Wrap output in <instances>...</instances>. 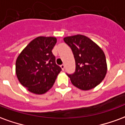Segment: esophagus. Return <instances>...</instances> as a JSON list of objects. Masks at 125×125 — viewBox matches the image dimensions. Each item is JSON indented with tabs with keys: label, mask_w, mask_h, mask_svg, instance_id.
I'll list each match as a JSON object with an SVG mask.
<instances>
[{
	"label": "esophagus",
	"mask_w": 125,
	"mask_h": 125,
	"mask_svg": "<svg viewBox=\"0 0 125 125\" xmlns=\"http://www.w3.org/2000/svg\"><path fill=\"white\" fill-rule=\"evenodd\" d=\"M60 67H61V68H62V70L63 71L64 70V69H65V65H64V64H62V65H60Z\"/></svg>",
	"instance_id": "34e87169"
}]
</instances>
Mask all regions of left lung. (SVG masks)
<instances>
[{"label": "left lung", "instance_id": "obj_1", "mask_svg": "<svg viewBox=\"0 0 125 125\" xmlns=\"http://www.w3.org/2000/svg\"><path fill=\"white\" fill-rule=\"evenodd\" d=\"M73 52L76 70L68 74L74 86L88 90L98 86L104 80L107 72L104 53L96 43L82 35L63 39Z\"/></svg>", "mask_w": 125, "mask_h": 125}]
</instances>
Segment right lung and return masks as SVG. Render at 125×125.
<instances>
[{
  "instance_id": "add662e5",
  "label": "right lung",
  "mask_w": 125,
  "mask_h": 125,
  "mask_svg": "<svg viewBox=\"0 0 125 125\" xmlns=\"http://www.w3.org/2000/svg\"><path fill=\"white\" fill-rule=\"evenodd\" d=\"M56 42L55 37H38L18 56L16 74L21 84L29 92L36 94L47 92L62 71L52 52Z\"/></svg>"
}]
</instances>
